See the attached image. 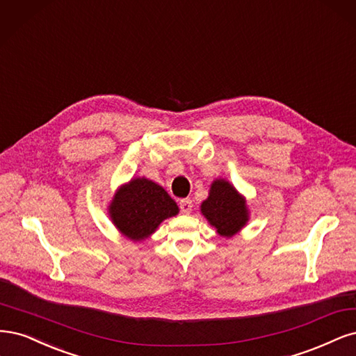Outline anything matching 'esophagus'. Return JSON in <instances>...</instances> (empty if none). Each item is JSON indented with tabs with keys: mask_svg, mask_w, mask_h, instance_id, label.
Listing matches in <instances>:
<instances>
[{
	"mask_svg": "<svg viewBox=\"0 0 356 356\" xmlns=\"http://www.w3.org/2000/svg\"><path fill=\"white\" fill-rule=\"evenodd\" d=\"M179 207H180V211L183 213V214H189L191 211H192V201L189 200V198H185V200H180V202H179Z\"/></svg>",
	"mask_w": 356,
	"mask_h": 356,
	"instance_id": "34e87169",
	"label": "esophagus"
}]
</instances>
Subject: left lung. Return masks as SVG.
I'll use <instances>...</instances> for the list:
<instances>
[{"label":"left lung","instance_id":"left-lung-1","mask_svg":"<svg viewBox=\"0 0 356 356\" xmlns=\"http://www.w3.org/2000/svg\"><path fill=\"white\" fill-rule=\"evenodd\" d=\"M201 211L223 236H232L248 220L244 198L226 180L213 183L210 197L202 202Z\"/></svg>","mask_w":356,"mask_h":356}]
</instances>
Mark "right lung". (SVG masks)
Instances as JSON below:
<instances>
[{
    "label": "right lung",
    "mask_w": 356,
    "mask_h": 356,
    "mask_svg": "<svg viewBox=\"0 0 356 356\" xmlns=\"http://www.w3.org/2000/svg\"><path fill=\"white\" fill-rule=\"evenodd\" d=\"M109 213L125 236L140 241L151 235L163 220L176 216L179 207L161 186L142 177L133 179L117 192Z\"/></svg>",
    "instance_id": "obj_1"
}]
</instances>
